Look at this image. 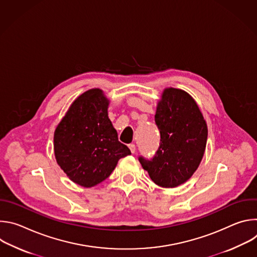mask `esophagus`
Masks as SVG:
<instances>
[{
	"label": "esophagus",
	"mask_w": 257,
	"mask_h": 257,
	"mask_svg": "<svg viewBox=\"0 0 257 257\" xmlns=\"http://www.w3.org/2000/svg\"><path fill=\"white\" fill-rule=\"evenodd\" d=\"M129 149H130V151H131L132 154H134V153L136 152V146H135V144H129Z\"/></svg>",
	"instance_id": "obj_1"
}]
</instances>
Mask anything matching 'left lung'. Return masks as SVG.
Segmentation results:
<instances>
[{
	"label": "left lung",
	"instance_id": "obj_1",
	"mask_svg": "<svg viewBox=\"0 0 257 257\" xmlns=\"http://www.w3.org/2000/svg\"><path fill=\"white\" fill-rule=\"evenodd\" d=\"M161 134L154 158H138L157 185L174 188L198 168L207 140V126L195 100L184 90L165 89L155 116Z\"/></svg>",
	"mask_w": 257,
	"mask_h": 257
}]
</instances>
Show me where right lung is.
Wrapping results in <instances>:
<instances>
[{"label": "right lung", "instance_id": "1", "mask_svg": "<svg viewBox=\"0 0 257 257\" xmlns=\"http://www.w3.org/2000/svg\"><path fill=\"white\" fill-rule=\"evenodd\" d=\"M108 100L90 89L73 102L54 135L58 165L76 184L92 187L112 174L120 159L131 155L107 117Z\"/></svg>", "mask_w": 257, "mask_h": 257}]
</instances>
